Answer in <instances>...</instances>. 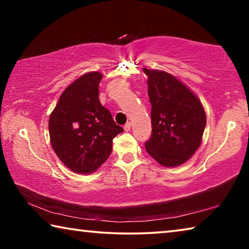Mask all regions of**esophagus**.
I'll use <instances>...</instances> for the list:
<instances>
[{
	"mask_svg": "<svg viewBox=\"0 0 249 249\" xmlns=\"http://www.w3.org/2000/svg\"><path fill=\"white\" fill-rule=\"evenodd\" d=\"M130 127H132V123H130V122H127V123L124 125V129L126 130V132H128V130L130 129Z\"/></svg>",
	"mask_w": 249,
	"mask_h": 249,
	"instance_id": "34e87169",
	"label": "esophagus"
}]
</instances>
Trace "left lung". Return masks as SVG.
I'll return each instance as SVG.
<instances>
[{
	"mask_svg": "<svg viewBox=\"0 0 249 249\" xmlns=\"http://www.w3.org/2000/svg\"><path fill=\"white\" fill-rule=\"evenodd\" d=\"M148 75L151 104L150 138L147 153L160 165L176 167L187 161L201 144L206 125L199 99L174 75L144 69Z\"/></svg>",
	"mask_w": 249,
	"mask_h": 249,
	"instance_id": "obj_1",
	"label": "left lung"
}]
</instances>
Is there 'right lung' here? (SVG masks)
<instances>
[{
    "label": "right lung",
    "mask_w": 249,
    "mask_h": 249,
    "mask_svg": "<svg viewBox=\"0 0 249 249\" xmlns=\"http://www.w3.org/2000/svg\"><path fill=\"white\" fill-rule=\"evenodd\" d=\"M102 74L89 72L62 92L49 117V136L58 158L78 174H90L112 153V142L123 132L99 100Z\"/></svg>",
    "instance_id": "add662e5"
}]
</instances>
